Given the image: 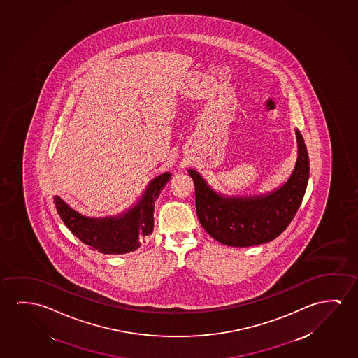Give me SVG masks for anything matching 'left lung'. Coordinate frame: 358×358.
I'll use <instances>...</instances> for the list:
<instances>
[{"instance_id": "left-lung-1", "label": "left lung", "mask_w": 358, "mask_h": 358, "mask_svg": "<svg viewBox=\"0 0 358 358\" xmlns=\"http://www.w3.org/2000/svg\"><path fill=\"white\" fill-rule=\"evenodd\" d=\"M296 165L289 178L273 191L256 196H227L214 191L199 172L189 169L196 188V209L204 230L219 243L248 248L272 241L294 218L309 180V156L296 129Z\"/></svg>"}]
</instances>
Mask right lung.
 Segmentation results:
<instances>
[{
    "instance_id": "1",
    "label": "right lung",
    "mask_w": 358,
    "mask_h": 358,
    "mask_svg": "<svg viewBox=\"0 0 358 358\" xmlns=\"http://www.w3.org/2000/svg\"><path fill=\"white\" fill-rule=\"evenodd\" d=\"M170 178V172L152 178L139 201L114 217H85L59 196L54 197V203L69 230L88 248L102 254H127L139 249L141 241L152 233L155 201Z\"/></svg>"
}]
</instances>
